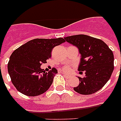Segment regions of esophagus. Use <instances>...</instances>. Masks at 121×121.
Masks as SVG:
<instances>
[{"label":"esophagus","instance_id":"34e87169","mask_svg":"<svg viewBox=\"0 0 121 121\" xmlns=\"http://www.w3.org/2000/svg\"><path fill=\"white\" fill-rule=\"evenodd\" d=\"M62 74L64 75V77L66 78H70V76L68 75H66V74H65L63 72H62Z\"/></svg>","mask_w":121,"mask_h":121}]
</instances>
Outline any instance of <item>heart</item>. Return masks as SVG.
<instances>
[{"label": "heart", "mask_w": 121, "mask_h": 121, "mask_svg": "<svg viewBox=\"0 0 121 121\" xmlns=\"http://www.w3.org/2000/svg\"><path fill=\"white\" fill-rule=\"evenodd\" d=\"M72 70V68L71 67L69 66H65L63 68V71L66 73H70Z\"/></svg>", "instance_id": "obj_1"}]
</instances>
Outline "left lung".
<instances>
[{
	"label": "left lung",
	"instance_id": "1",
	"mask_svg": "<svg viewBox=\"0 0 121 121\" xmlns=\"http://www.w3.org/2000/svg\"><path fill=\"white\" fill-rule=\"evenodd\" d=\"M65 41L79 49L81 55L78 71L85 77H78L80 84L73 89L82 95L95 93L105 85L114 70L112 51L101 39L84 35L65 37Z\"/></svg>",
	"mask_w": 121,
	"mask_h": 121
}]
</instances>
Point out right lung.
<instances>
[{
  "label": "right lung",
  "instance_id": "add662e5",
  "mask_svg": "<svg viewBox=\"0 0 121 121\" xmlns=\"http://www.w3.org/2000/svg\"><path fill=\"white\" fill-rule=\"evenodd\" d=\"M65 42L62 38L34 39L14 51L7 68L12 84L19 92L34 97L48 90L58 71L53 68L47 73L40 66L51 58L53 48Z\"/></svg>",
  "mask_w": 121,
  "mask_h": 121
}]
</instances>
